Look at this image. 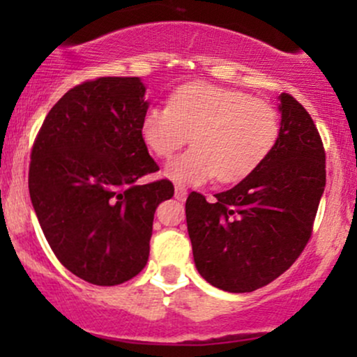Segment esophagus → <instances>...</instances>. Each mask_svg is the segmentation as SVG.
<instances>
[{"mask_svg": "<svg viewBox=\"0 0 357 357\" xmlns=\"http://www.w3.org/2000/svg\"><path fill=\"white\" fill-rule=\"evenodd\" d=\"M188 196V191L184 190L183 186H174V198L179 199V202H184Z\"/></svg>", "mask_w": 357, "mask_h": 357, "instance_id": "obj_1", "label": "esophagus"}]
</instances>
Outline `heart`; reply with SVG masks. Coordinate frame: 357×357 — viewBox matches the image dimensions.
<instances>
[{
	"label": "heart",
	"mask_w": 357,
	"mask_h": 357,
	"mask_svg": "<svg viewBox=\"0 0 357 357\" xmlns=\"http://www.w3.org/2000/svg\"><path fill=\"white\" fill-rule=\"evenodd\" d=\"M278 129L277 110L267 102L204 82L179 87L169 107L147 109L141 121L142 141L158 158H171L191 137L195 147L165 167L179 184L245 178L272 151Z\"/></svg>",
	"instance_id": "1"
}]
</instances>
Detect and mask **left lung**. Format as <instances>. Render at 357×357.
Returning a JSON list of instances; mask_svg holds the SVG:
<instances>
[{
  "label": "left lung",
  "mask_w": 357,
  "mask_h": 357,
  "mask_svg": "<svg viewBox=\"0 0 357 357\" xmlns=\"http://www.w3.org/2000/svg\"><path fill=\"white\" fill-rule=\"evenodd\" d=\"M278 102L280 129L264 161L211 203L195 191L186 199L196 270L225 292H253L297 260L326 188V153L312 117L289 93Z\"/></svg>",
  "instance_id": "8db88e82"
}]
</instances>
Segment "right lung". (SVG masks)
<instances>
[{
  "instance_id": "add662e5",
  "label": "right lung",
  "mask_w": 357,
  "mask_h": 357,
  "mask_svg": "<svg viewBox=\"0 0 357 357\" xmlns=\"http://www.w3.org/2000/svg\"><path fill=\"white\" fill-rule=\"evenodd\" d=\"M149 102L139 77H100L68 90L45 117L28 188L60 264L93 285L136 277L149 258L154 211L174 195L141 136Z\"/></svg>"
}]
</instances>
